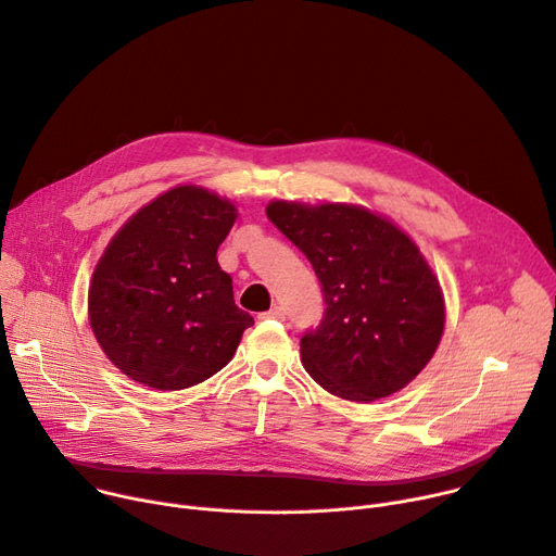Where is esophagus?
Instances as JSON below:
<instances>
[{"instance_id": "1", "label": "esophagus", "mask_w": 556, "mask_h": 556, "mask_svg": "<svg viewBox=\"0 0 556 556\" xmlns=\"http://www.w3.org/2000/svg\"><path fill=\"white\" fill-rule=\"evenodd\" d=\"M285 307H280V305H274L269 312H265L263 314V318H274V320H285Z\"/></svg>"}]
</instances>
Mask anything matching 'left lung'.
I'll return each instance as SVG.
<instances>
[{
	"mask_svg": "<svg viewBox=\"0 0 556 556\" xmlns=\"http://www.w3.org/2000/svg\"><path fill=\"white\" fill-rule=\"evenodd\" d=\"M267 216L323 285L325 318L301 338L307 374L356 403L403 390L432 361L445 327L439 278L416 242L358 204L274 200Z\"/></svg>",
	"mask_w": 556,
	"mask_h": 556,
	"instance_id": "left-lung-1",
	"label": "left lung"
}]
</instances>
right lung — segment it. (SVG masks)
<instances>
[{
    "label": "right lung",
    "instance_id": "1",
    "mask_svg": "<svg viewBox=\"0 0 556 556\" xmlns=\"http://www.w3.org/2000/svg\"><path fill=\"white\" fill-rule=\"evenodd\" d=\"M238 208L195 185L164 191L122 225L89 287V323L106 358L160 392L198 386L236 354L253 318L233 303L218 247Z\"/></svg>",
    "mask_w": 556,
    "mask_h": 556
}]
</instances>
